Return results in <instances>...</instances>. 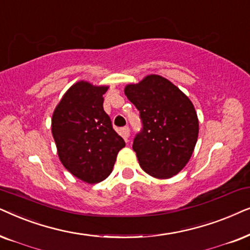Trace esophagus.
Here are the masks:
<instances>
[{"mask_svg": "<svg viewBox=\"0 0 250 250\" xmlns=\"http://www.w3.org/2000/svg\"><path fill=\"white\" fill-rule=\"evenodd\" d=\"M121 135L125 137V139H127L129 136H130V128L128 127V125H125V127L121 128Z\"/></svg>", "mask_w": 250, "mask_h": 250, "instance_id": "esophagus-1", "label": "esophagus"}]
</instances>
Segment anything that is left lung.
<instances>
[{"instance_id": "8db88e82", "label": "left lung", "mask_w": 250, "mask_h": 250, "mask_svg": "<svg viewBox=\"0 0 250 250\" xmlns=\"http://www.w3.org/2000/svg\"><path fill=\"white\" fill-rule=\"evenodd\" d=\"M125 94L142 120L143 128L132 144L139 166L155 178L177 175L198 141L199 121L192 102L169 80L154 74L128 84Z\"/></svg>"}]
</instances>
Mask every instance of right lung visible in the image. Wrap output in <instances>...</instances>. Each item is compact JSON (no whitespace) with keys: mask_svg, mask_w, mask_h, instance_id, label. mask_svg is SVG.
<instances>
[{"mask_svg":"<svg viewBox=\"0 0 250 250\" xmlns=\"http://www.w3.org/2000/svg\"><path fill=\"white\" fill-rule=\"evenodd\" d=\"M106 85L76 82L52 114L51 130L62 164L73 176L96 184L107 177L125 146L103 107Z\"/></svg>","mask_w":250,"mask_h":250,"instance_id":"1","label":"right lung"}]
</instances>
